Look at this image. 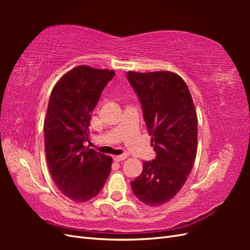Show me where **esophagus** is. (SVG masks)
<instances>
[{"label": "esophagus", "mask_w": 250, "mask_h": 250, "mask_svg": "<svg viewBox=\"0 0 250 250\" xmlns=\"http://www.w3.org/2000/svg\"><path fill=\"white\" fill-rule=\"evenodd\" d=\"M126 160V155H118V156H115L113 157V161L115 162H123Z\"/></svg>", "instance_id": "34e87169"}]
</instances>
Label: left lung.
Masks as SVG:
<instances>
[{
	"label": "left lung",
	"mask_w": 250,
	"mask_h": 250,
	"mask_svg": "<svg viewBox=\"0 0 250 250\" xmlns=\"http://www.w3.org/2000/svg\"><path fill=\"white\" fill-rule=\"evenodd\" d=\"M139 97L155 160L143 163L133 194L147 206L160 207L184 187L197 152V113L186 82L177 74L128 72Z\"/></svg>",
	"instance_id": "8db88e82"
}]
</instances>
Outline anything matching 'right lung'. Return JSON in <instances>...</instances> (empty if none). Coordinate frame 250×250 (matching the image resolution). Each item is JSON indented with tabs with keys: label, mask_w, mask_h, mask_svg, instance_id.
<instances>
[{
	"label": "right lung",
	"mask_w": 250,
	"mask_h": 250,
	"mask_svg": "<svg viewBox=\"0 0 250 250\" xmlns=\"http://www.w3.org/2000/svg\"><path fill=\"white\" fill-rule=\"evenodd\" d=\"M115 72L79 65L59 79L44 119V150L51 176L67 198L86 202L100 193L111 157L84 146L92 112Z\"/></svg>",
	"instance_id": "1"
}]
</instances>
